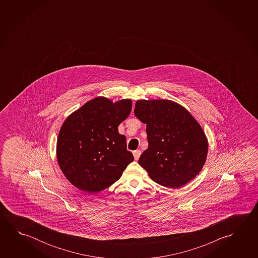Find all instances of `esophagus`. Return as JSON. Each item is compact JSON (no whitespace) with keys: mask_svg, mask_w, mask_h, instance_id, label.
I'll return each instance as SVG.
<instances>
[{"mask_svg":"<svg viewBox=\"0 0 258 258\" xmlns=\"http://www.w3.org/2000/svg\"><path fill=\"white\" fill-rule=\"evenodd\" d=\"M140 155H141V151H140V150H135V151L133 152L134 159H135V160H139V158H140Z\"/></svg>","mask_w":258,"mask_h":258,"instance_id":"1","label":"esophagus"}]
</instances>
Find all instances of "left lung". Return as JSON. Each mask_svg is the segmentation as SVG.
Wrapping results in <instances>:
<instances>
[{"instance_id": "1", "label": "left lung", "mask_w": 258, "mask_h": 258, "mask_svg": "<svg viewBox=\"0 0 258 258\" xmlns=\"http://www.w3.org/2000/svg\"><path fill=\"white\" fill-rule=\"evenodd\" d=\"M136 117L147 124L148 148L139 159L153 181L179 189L198 174L206 162L208 139L196 118L170 100H139Z\"/></svg>"}]
</instances>
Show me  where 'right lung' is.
<instances>
[{
	"instance_id": "obj_1",
	"label": "right lung",
	"mask_w": 258,
	"mask_h": 258,
	"mask_svg": "<svg viewBox=\"0 0 258 258\" xmlns=\"http://www.w3.org/2000/svg\"><path fill=\"white\" fill-rule=\"evenodd\" d=\"M131 108V99L113 102L99 96L66 118L56 141V158L75 187L87 194L104 190L134 160L127 150L126 137L118 131Z\"/></svg>"
}]
</instances>
